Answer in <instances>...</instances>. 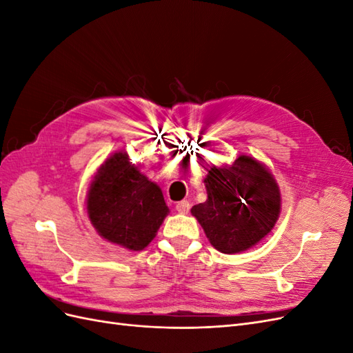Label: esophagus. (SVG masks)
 Listing matches in <instances>:
<instances>
[{
	"instance_id": "1",
	"label": "esophagus",
	"mask_w": 353,
	"mask_h": 353,
	"mask_svg": "<svg viewBox=\"0 0 353 353\" xmlns=\"http://www.w3.org/2000/svg\"><path fill=\"white\" fill-rule=\"evenodd\" d=\"M175 209L178 213H181V215H185V213H188V210H190V203L187 200H181L176 203Z\"/></svg>"
}]
</instances>
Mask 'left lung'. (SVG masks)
Returning a JSON list of instances; mask_svg holds the SVG:
<instances>
[{
    "label": "left lung",
    "mask_w": 353,
    "mask_h": 353,
    "mask_svg": "<svg viewBox=\"0 0 353 353\" xmlns=\"http://www.w3.org/2000/svg\"><path fill=\"white\" fill-rule=\"evenodd\" d=\"M206 201L191 208L216 250L234 254L253 248L275 227L281 193L268 168L241 154L231 165L213 166L203 179Z\"/></svg>",
    "instance_id": "obj_1"
}]
</instances>
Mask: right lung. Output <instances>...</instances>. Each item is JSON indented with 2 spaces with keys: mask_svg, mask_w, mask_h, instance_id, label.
Instances as JSON below:
<instances>
[{
  "mask_svg": "<svg viewBox=\"0 0 353 353\" xmlns=\"http://www.w3.org/2000/svg\"><path fill=\"white\" fill-rule=\"evenodd\" d=\"M85 203L99 236L132 252L152 243L169 213L162 190L130 162L126 152L104 160L91 179Z\"/></svg>",
  "mask_w": 353,
  "mask_h": 353,
  "instance_id": "obj_1",
  "label": "right lung"
}]
</instances>
